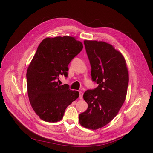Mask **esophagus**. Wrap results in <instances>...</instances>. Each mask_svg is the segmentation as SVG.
<instances>
[{
    "instance_id": "esophagus-1",
    "label": "esophagus",
    "mask_w": 153,
    "mask_h": 153,
    "mask_svg": "<svg viewBox=\"0 0 153 153\" xmlns=\"http://www.w3.org/2000/svg\"><path fill=\"white\" fill-rule=\"evenodd\" d=\"M83 97V92L81 91H79V99H82Z\"/></svg>"
}]
</instances>
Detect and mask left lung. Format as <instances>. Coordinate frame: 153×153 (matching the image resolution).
<instances>
[{"label": "left lung", "instance_id": "8db88e82", "mask_svg": "<svg viewBox=\"0 0 153 153\" xmlns=\"http://www.w3.org/2000/svg\"><path fill=\"white\" fill-rule=\"evenodd\" d=\"M84 43L92 79L99 85L84 92L88 107L79 115V123L88 129L97 130L110 122L122 107L129 75L123 56L111 45L96 40H84Z\"/></svg>", "mask_w": 153, "mask_h": 153}]
</instances>
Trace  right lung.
Returning <instances> with one entry per match:
<instances>
[{
  "label": "right lung",
  "instance_id": "right-lung-1",
  "mask_svg": "<svg viewBox=\"0 0 153 153\" xmlns=\"http://www.w3.org/2000/svg\"><path fill=\"white\" fill-rule=\"evenodd\" d=\"M82 43L74 37L46 38L39 45L27 72V91L31 105L39 117L47 122L62 118L68 106L79 93L60 85V75L68 76V64L81 51Z\"/></svg>",
  "mask_w": 153,
  "mask_h": 153
}]
</instances>
